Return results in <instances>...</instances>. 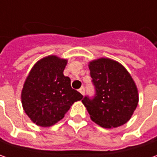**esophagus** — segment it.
<instances>
[{
    "label": "esophagus",
    "mask_w": 157,
    "mask_h": 157,
    "mask_svg": "<svg viewBox=\"0 0 157 157\" xmlns=\"http://www.w3.org/2000/svg\"><path fill=\"white\" fill-rule=\"evenodd\" d=\"M79 92H80L82 95H84V94H85V88H84V87H82L81 89H79Z\"/></svg>",
    "instance_id": "1"
}]
</instances>
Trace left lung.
Returning a JSON list of instances; mask_svg holds the SVG:
<instances>
[{
	"label": "left lung",
	"instance_id": "8db88e82",
	"mask_svg": "<svg viewBox=\"0 0 157 157\" xmlns=\"http://www.w3.org/2000/svg\"><path fill=\"white\" fill-rule=\"evenodd\" d=\"M94 96L82 100L92 121L101 127L122 126L130 119L138 103V91L132 77L116 61L101 58L89 62Z\"/></svg>",
	"mask_w": 157,
	"mask_h": 157
}]
</instances>
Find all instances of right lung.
Here are the masks:
<instances>
[{
  "label": "right lung",
  "instance_id": "add662e5",
  "mask_svg": "<svg viewBox=\"0 0 157 157\" xmlns=\"http://www.w3.org/2000/svg\"><path fill=\"white\" fill-rule=\"evenodd\" d=\"M67 60L49 56L36 62L26 79L21 102L32 122L49 127L62 120L75 101L83 95L71 88L70 79L64 76Z\"/></svg>",
  "mask_w": 157,
  "mask_h": 157
}]
</instances>
